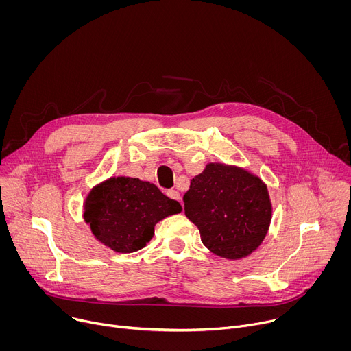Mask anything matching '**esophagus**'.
<instances>
[{"label": "esophagus", "mask_w": 351, "mask_h": 351, "mask_svg": "<svg viewBox=\"0 0 351 351\" xmlns=\"http://www.w3.org/2000/svg\"><path fill=\"white\" fill-rule=\"evenodd\" d=\"M167 195L169 197V198H172V199H176V202H180V193L178 191V190H168L167 191Z\"/></svg>", "instance_id": "34e87169"}]
</instances>
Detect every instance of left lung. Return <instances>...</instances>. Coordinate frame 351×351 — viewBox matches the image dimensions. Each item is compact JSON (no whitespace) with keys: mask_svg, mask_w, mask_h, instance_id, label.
<instances>
[{"mask_svg":"<svg viewBox=\"0 0 351 351\" xmlns=\"http://www.w3.org/2000/svg\"><path fill=\"white\" fill-rule=\"evenodd\" d=\"M184 214L204 245L226 260H241L265 239L272 204L267 184L236 165L210 162L183 195Z\"/></svg>","mask_w":351,"mask_h":351,"instance_id":"left-lung-1","label":"left lung"}]
</instances>
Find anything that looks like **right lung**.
<instances>
[{"label": "right lung", "instance_id": "right-lung-1", "mask_svg": "<svg viewBox=\"0 0 351 351\" xmlns=\"http://www.w3.org/2000/svg\"><path fill=\"white\" fill-rule=\"evenodd\" d=\"M180 211L176 199L154 183L129 176H112L95 184L83 203V219L93 236L122 254L143 248L160 221Z\"/></svg>", "mask_w": 351, "mask_h": 351}]
</instances>
